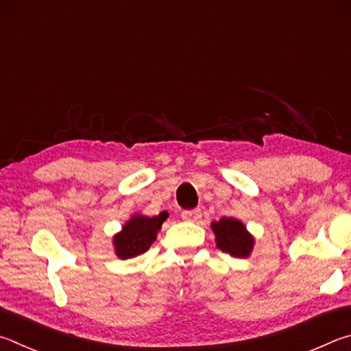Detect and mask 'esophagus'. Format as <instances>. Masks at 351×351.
Segmentation results:
<instances>
[{"mask_svg": "<svg viewBox=\"0 0 351 351\" xmlns=\"http://www.w3.org/2000/svg\"><path fill=\"white\" fill-rule=\"evenodd\" d=\"M182 217L188 220V222H199L202 219V210L200 208H194V210H186L182 213Z\"/></svg>", "mask_w": 351, "mask_h": 351, "instance_id": "obj_1", "label": "esophagus"}]
</instances>
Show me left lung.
<instances>
[{
	"instance_id": "obj_1",
	"label": "left lung",
	"mask_w": 351,
	"mask_h": 351,
	"mask_svg": "<svg viewBox=\"0 0 351 351\" xmlns=\"http://www.w3.org/2000/svg\"><path fill=\"white\" fill-rule=\"evenodd\" d=\"M213 231L216 234L217 247L234 257H248L253 250L254 239L245 228V225L232 217H222L213 222Z\"/></svg>"
}]
</instances>
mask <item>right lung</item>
<instances>
[{"instance_id":"right-lung-1","label":"right lung","mask_w":351,"mask_h":351,"mask_svg":"<svg viewBox=\"0 0 351 351\" xmlns=\"http://www.w3.org/2000/svg\"><path fill=\"white\" fill-rule=\"evenodd\" d=\"M166 217H168V213H160L154 217L134 216L123 226L121 232L114 237L117 256L120 259H131V257L146 253L156 241L157 231L162 228Z\"/></svg>"}]
</instances>
